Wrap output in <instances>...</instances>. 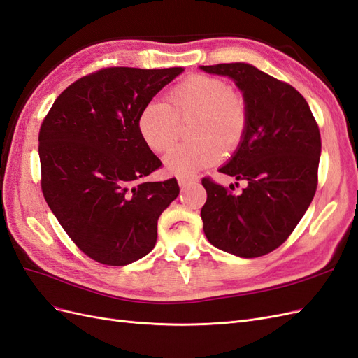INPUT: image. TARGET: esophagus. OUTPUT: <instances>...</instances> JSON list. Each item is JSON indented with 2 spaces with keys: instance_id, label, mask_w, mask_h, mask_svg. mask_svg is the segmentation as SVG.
<instances>
[{
  "instance_id": "obj_1",
  "label": "esophagus",
  "mask_w": 358,
  "mask_h": 358,
  "mask_svg": "<svg viewBox=\"0 0 358 358\" xmlns=\"http://www.w3.org/2000/svg\"><path fill=\"white\" fill-rule=\"evenodd\" d=\"M198 181V177H189V176H180L178 177V185L181 187H186L189 185H194V182Z\"/></svg>"
}]
</instances>
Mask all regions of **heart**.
<instances>
[{"label":"heart","mask_w":358,"mask_h":358,"mask_svg":"<svg viewBox=\"0 0 358 358\" xmlns=\"http://www.w3.org/2000/svg\"><path fill=\"white\" fill-rule=\"evenodd\" d=\"M194 119L189 137L166 157L177 173H192L212 166L242 145L248 131V106L242 94L224 80L195 74L180 81L168 94V104L150 101L137 117V130L150 150L159 154L177 143L181 124Z\"/></svg>","instance_id":"heart-1"}]
</instances>
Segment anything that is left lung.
I'll use <instances>...</instances> for the list:
<instances>
[{"instance_id":"left-lung-1","label":"left lung","mask_w":358,"mask_h":358,"mask_svg":"<svg viewBox=\"0 0 358 358\" xmlns=\"http://www.w3.org/2000/svg\"><path fill=\"white\" fill-rule=\"evenodd\" d=\"M201 69L233 78L250 116L242 145L219 169L248 186L234 195L210 177L203 178L207 192L201 208L204 233L210 243L225 252L262 257L287 241L316 194L319 127L295 87L248 63H219Z\"/></svg>"}]
</instances>
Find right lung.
Returning <instances> with one entry per match:
<instances>
[{
  "mask_svg": "<svg viewBox=\"0 0 358 358\" xmlns=\"http://www.w3.org/2000/svg\"><path fill=\"white\" fill-rule=\"evenodd\" d=\"M182 68L113 66L74 81L39 131L41 187L63 230L87 257L125 266L157 241L162 212L180 194L137 130L142 108Z\"/></svg>",
  "mask_w": 358,
  "mask_h": 358,
  "instance_id": "add662e5",
  "label": "right lung"
}]
</instances>
